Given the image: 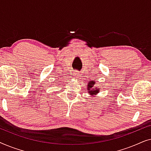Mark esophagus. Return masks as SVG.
<instances>
[{
	"label": "esophagus",
	"instance_id": "34e87169",
	"mask_svg": "<svg viewBox=\"0 0 151 151\" xmlns=\"http://www.w3.org/2000/svg\"><path fill=\"white\" fill-rule=\"evenodd\" d=\"M73 73V76H76V78H77L78 76L80 75V74H79V71H74Z\"/></svg>",
	"mask_w": 151,
	"mask_h": 151
}]
</instances>
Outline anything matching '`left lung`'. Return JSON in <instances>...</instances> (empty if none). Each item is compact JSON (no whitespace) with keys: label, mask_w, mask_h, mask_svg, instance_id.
I'll list each match as a JSON object with an SVG mask.
<instances>
[{"label":"left lung","mask_w":151,"mask_h":151,"mask_svg":"<svg viewBox=\"0 0 151 151\" xmlns=\"http://www.w3.org/2000/svg\"><path fill=\"white\" fill-rule=\"evenodd\" d=\"M94 84H95V82L93 80L92 81H89V82L88 83V90L89 93L91 95H96L99 93V90L97 88H94Z\"/></svg>","instance_id":"1"}]
</instances>
